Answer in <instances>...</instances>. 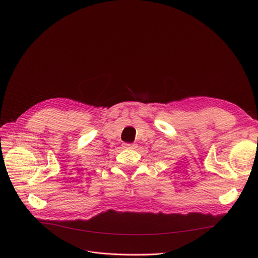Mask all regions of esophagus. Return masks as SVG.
I'll list each match as a JSON object with an SVG mask.
<instances>
[{"instance_id":"obj_1","label":"esophagus","mask_w":258,"mask_h":258,"mask_svg":"<svg viewBox=\"0 0 258 258\" xmlns=\"http://www.w3.org/2000/svg\"><path fill=\"white\" fill-rule=\"evenodd\" d=\"M123 147L126 148V150H134V148L137 147V145L136 144H133V143H124Z\"/></svg>"}]
</instances>
